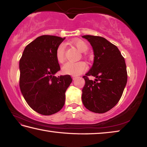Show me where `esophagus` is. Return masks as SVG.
Here are the masks:
<instances>
[{
    "label": "esophagus",
    "mask_w": 147,
    "mask_h": 147,
    "mask_svg": "<svg viewBox=\"0 0 147 147\" xmlns=\"http://www.w3.org/2000/svg\"><path fill=\"white\" fill-rule=\"evenodd\" d=\"M72 78H73V80H75V79H76V78H77V76H74V75H73V76H72Z\"/></svg>",
    "instance_id": "34e87169"
}]
</instances>
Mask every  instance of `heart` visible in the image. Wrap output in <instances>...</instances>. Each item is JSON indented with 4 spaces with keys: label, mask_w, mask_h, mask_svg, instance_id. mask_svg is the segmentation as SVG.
<instances>
[{
    "label": "heart",
    "mask_w": 147,
    "mask_h": 147,
    "mask_svg": "<svg viewBox=\"0 0 147 147\" xmlns=\"http://www.w3.org/2000/svg\"><path fill=\"white\" fill-rule=\"evenodd\" d=\"M74 45L78 49L81 53H85L88 49V46L86 42L78 39L73 41ZM56 58L59 63H62L65 60V45L61 43L58 47L56 51ZM87 65L84 61L71 62L68 61L62 67V71L65 74L71 75H79L86 71Z\"/></svg>",
    "instance_id": "b5f03b06"
}]
</instances>
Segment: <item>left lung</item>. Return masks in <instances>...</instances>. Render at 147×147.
<instances>
[{
	"instance_id": "left-lung-1",
	"label": "left lung",
	"mask_w": 147,
	"mask_h": 147,
	"mask_svg": "<svg viewBox=\"0 0 147 147\" xmlns=\"http://www.w3.org/2000/svg\"><path fill=\"white\" fill-rule=\"evenodd\" d=\"M93 48L94 61L84 76L86 84L82 100L84 106L92 112L103 113L113 108L120 100L127 82L124 58L117 47L100 36L86 35ZM96 77L94 81L87 76Z\"/></svg>"
}]
</instances>
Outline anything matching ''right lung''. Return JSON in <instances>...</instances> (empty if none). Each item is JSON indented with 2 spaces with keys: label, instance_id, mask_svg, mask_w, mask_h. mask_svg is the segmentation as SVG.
Returning a JSON list of instances; mask_svg holds the SVG:
<instances>
[{
  "label": "right lung",
  "instance_id": "1",
  "mask_svg": "<svg viewBox=\"0 0 147 147\" xmlns=\"http://www.w3.org/2000/svg\"><path fill=\"white\" fill-rule=\"evenodd\" d=\"M65 39L39 36L25 47L19 61L22 94L29 106L41 115H51L61 110L65 91L73 80L68 74L54 76L60 70L56 51Z\"/></svg>",
  "mask_w": 147,
  "mask_h": 147
}]
</instances>
